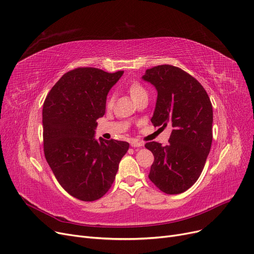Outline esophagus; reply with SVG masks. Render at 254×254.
Instances as JSON below:
<instances>
[{"instance_id":"34e87169","label":"esophagus","mask_w":254,"mask_h":254,"mask_svg":"<svg viewBox=\"0 0 254 254\" xmlns=\"http://www.w3.org/2000/svg\"><path fill=\"white\" fill-rule=\"evenodd\" d=\"M130 146L131 147H141V146H143V142H141L139 140H133L130 142Z\"/></svg>"}]
</instances>
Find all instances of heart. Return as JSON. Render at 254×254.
<instances>
[{"mask_svg":"<svg viewBox=\"0 0 254 254\" xmlns=\"http://www.w3.org/2000/svg\"><path fill=\"white\" fill-rule=\"evenodd\" d=\"M127 89H128V92H129V94H130V96H131V98H133V100H135V98H137V97L140 96L141 94L146 93V90L144 89V87H143V86H142L139 82H137V81L131 82V83L128 85ZM112 104H113V98L110 97L109 100H108V102H107V106L110 107V106H112Z\"/></svg>","mask_w":254,"mask_h":254,"instance_id":"obj_1","label":"heart"}]
</instances>
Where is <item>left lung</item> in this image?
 I'll return each instance as SVG.
<instances>
[{
  "label": "left lung",
  "mask_w": 254,
  "mask_h": 254,
  "mask_svg": "<svg viewBox=\"0 0 254 254\" xmlns=\"http://www.w3.org/2000/svg\"><path fill=\"white\" fill-rule=\"evenodd\" d=\"M142 79L158 91L152 125L173 127L168 145L145 144L154 157L148 178L164 193H183L200 176L211 150L212 103L201 84L175 66H154Z\"/></svg>",
  "instance_id": "left-lung-1"
}]
</instances>
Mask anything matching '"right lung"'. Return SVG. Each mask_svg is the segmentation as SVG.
Returning a JSON list of instances; mask_svg holds the SVG:
<instances>
[{"mask_svg":"<svg viewBox=\"0 0 254 254\" xmlns=\"http://www.w3.org/2000/svg\"><path fill=\"white\" fill-rule=\"evenodd\" d=\"M124 71L79 67L62 75L42 109L43 149L62 188L83 201L103 197L115 180L129 144L94 138L107 95Z\"/></svg>","mask_w":254,"mask_h":254,"instance_id":"obj_1","label":"right lung"}]
</instances>
